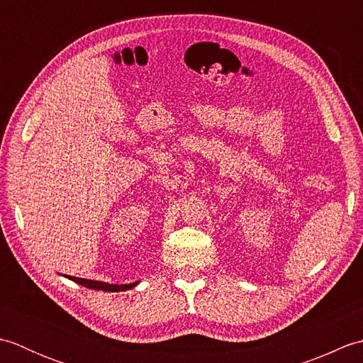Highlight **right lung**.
Wrapping results in <instances>:
<instances>
[{
    "label": "right lung",
    "mask_w": 363,
    "mask_h": 363,
    "mask_svg": "<svg viewBox=\"0 0 363 363\" xmlns=\"http://www.w3.org/2000/svg\"><path fill=\"white\" fill-rule=\"evenodd\" d=\"M68 279L74 281L76 284L84 285V287L91 289V290H103V291H123V290H129L137 285L134 284H123V285H113V284H107V282H99V281H90V279H82V277H74V276H67Z\"/></svg>",
    "instance_id": "1"
}]
</instances>
